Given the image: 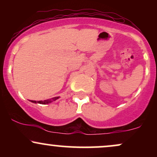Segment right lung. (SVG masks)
Listing matches in <instances>:
<instances>
[{
	"label": "right lung",
	"mask_w": 157,
	"mask_h": 157,
	"mask_svg": "<svg viewBox=\"0 0 157 157\" xmlns=\"http://www.w3.org/2000/svg\"><path fill=\"white\" fill-rule=\"evenodd\" d=\"M59 98V97H53V98H52L51 100H44V101H35V100H32L31 102H34V103H40V104H48V103H50V102H52V101H55V100H57V99Z\"/></svg>",
	"instance_id": "add662e5"
}]
</instances>
